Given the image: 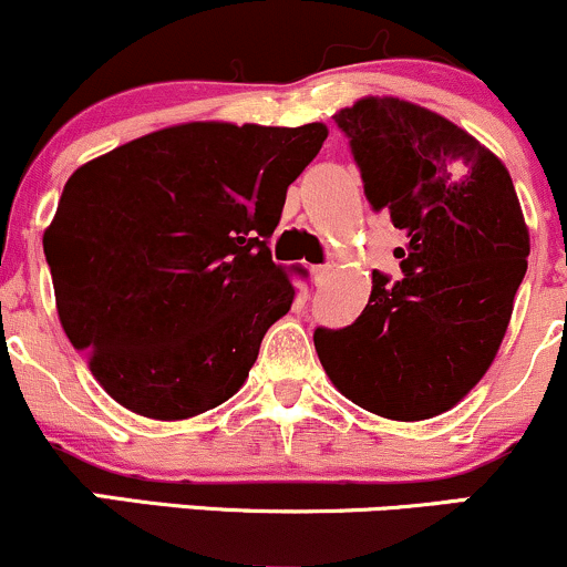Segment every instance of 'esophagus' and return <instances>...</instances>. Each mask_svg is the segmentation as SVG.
<instances>
[{"instance_id":"34e87169","label":"esophagus","mask_w":567,"mask_h":567,"mask_svg":"<svg viewBox=\"0 0 567 567\" xmlns=\"http://www.w3.org/2000/svg\"><path fill=\"white\" fill-rule=\"evenodd\" d=\"M311 275H315V282L317 285H322L324 279L330 277V264H322V266H315V269H311Z\"/></svg>"}]
</instances>
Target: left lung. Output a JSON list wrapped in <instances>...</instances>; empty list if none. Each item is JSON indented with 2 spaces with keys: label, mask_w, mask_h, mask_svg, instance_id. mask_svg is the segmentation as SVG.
<instances>
[{
  "label": "left lung",
  "mask_w": 567,
  "mask_h": 567,
  "mask_svg": "<svg viewBox=\"0 0 567 567\" xmlns=\"http://www.w3.org/2000/svg\"><path fill=\"white\" fill-rule=\"evenodd\" d=\"M365 197L408 234L400 282L373 271L349 328L315 330L330 381L354 405L424 421L485 375L528 269L530 237L496 154L445 116L400 97H362L336 114Z\"/></svg>",
  "instance_id": "1"
}]
</instances>
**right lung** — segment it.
Returning <instances> with one entry per match:
<instances>
[{
  "instance_id": "right-lung-1",
  "label": "right lung",
  "mask_w": 567,
  "mask_h": 567,
  "mask_svg": "<svg viewBox=\"0 0 567 567\" xmlns=\"http://www.w3.org/2000/svg\"><path fill=\"white\" fill-rule=\"evenodd\" d=\"M324 138L322 122H188L66 181L42 239L58 317L122 408L181 421L239 392L296 298L269 239Z\"/></svg>"
}]
</instances>
